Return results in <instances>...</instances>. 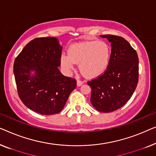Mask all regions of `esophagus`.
<instances>
[{"mask_svg": "<svg viewBox=\"0 0 156 156\" xmlns=\"http://www.w3.org/2000/svg\"><path fill=\"white\" fill-rule=\"evenodd\" d=\"M83 84V81H81V80H77V85L78 86H81V85H82Z\"/></svg>", "mask_w": 156, "mask_h": 156, "instance_id": "esophagus-1", "label": "esophagus"}]
</instances>
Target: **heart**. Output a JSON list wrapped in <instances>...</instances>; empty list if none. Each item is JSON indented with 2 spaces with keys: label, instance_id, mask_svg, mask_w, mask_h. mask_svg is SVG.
<instances>
[{
  "label": "heart",
  "instance_id": "heart-1",
  "mask_svg": "<svg viewBox=\"0 0 156 156\" xmlns=\"http://www.w3.org/2000/svg\"><path fill=\"white\" fill-rule=\"evenodd\" d=\"M110 46L104 41L89 40L74 43L67 50L68 56H61V65L67 72L74 69V63L79 64L81 73L93 78L104 73L111 58Z\"/></svg>",
  "mask_w": 156,
  "mask_h": 156
}]
</instances>
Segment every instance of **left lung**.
I'll return each mask as SVG.
<instances>
[{
    "label": "left lung",
    "instance_id": "obj_1",
    "mask_svg": "<svg viewBox=\"0 0 156 156\" xmlns=\"http://www.w3.org/2000/svg\"><path fill=\"white\" fill-rule=\"evenodd\" d=\"M111 43L109 66L102 75L88 81L91 87L90 102L101 112L121 108L134 93L139 81V58L136 51L123 37L101 35Z\"/></svg>",
    "mask_w": 156,
    "mask_h": 156
}]
</instances>
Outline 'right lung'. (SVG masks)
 I'll list each match as a JSON object with an SVG mask.
<instances>
[{
    "label": "right lung",
    "instance_id": "right-lung-1",
    "mask_svg": "<svg viewBox=\"0 0 156 156\" xmlns=\"http://www.w3.org/2000/svg\"><path fill=\"white\" fill-rule=\"evenodd\" d=\"M62 48L56 37L36 38L15 58L13 73L18 95L35 112H60L76 88V79L64 76L58 70Z\"/></svg>",
    "mask_w": 156,
    "mask_h": 156
}]
</instances>
